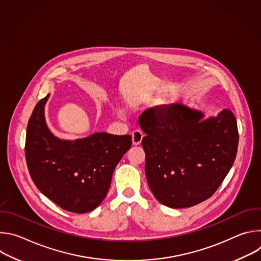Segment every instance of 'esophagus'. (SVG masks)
Returning a JSON list of instances; mask_svg holds the SVG:
<instances>
[{
	"label": "esophagus",
	"mask_w": 261,
	"mask_h": 261,
	"mask_svg": "<svg viewBox=\"0 0 261 261\" xmlns=\"http://www.w3.org/2000/svg\"><path fill=\"white\" fill-rule=\"evenodd\" d=\"M143 138V134L139 130H135L132 132V143L133 145H138L141 143V140Z\"/></svg>",
	"instance_id": "esophagus-1"
}]
</instances>
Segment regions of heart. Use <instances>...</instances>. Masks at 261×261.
<instances>
[{"instance_id": "1", "label": "heart", "mask_w": 261, "mask_h": 261, "mask_svg": "<svg viewBox=\"0 0 261 261\" xmlns=\"http://www.w3.org/2000/svg\"><path fill=\"white\" fill-rule=\"evenodd\" d=\"M150 98H151V95H150V94H145V95H143L142 100H148Z\"/></svg>"}]
</instances>
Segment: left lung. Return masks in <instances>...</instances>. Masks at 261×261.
<instances>
[{
    "mask_svg": "<svg viewBox=\"0 0 261 261\" xmlns=\"http://www.w3.org/2000/svg\"><path fill=\"white\" fill-rule=\"evenodd\" d=\"M204 117L182 103L139 117L147 185L168 207H190L210 198L234 162L239 132L233 114L223 109L217 117Z\"/></svg>",
    "mask_w": 261,
    "mask_h": 261,
    "instance_id": "1",
    "label": "left lung"
}]
</instances>
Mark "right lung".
I'll use <instances>...</instances> for the list:
<instances>
[{"label":"right lung","instance_id":"1","mask_svg":"<svg viewBox=\"0 0 261 261\" xmlns=\"http://www.w3.org/2000/svg\"><path fill=\"white\" fill-rule=\"evenodd\" d=\"M48 97L37 103L28 123L24 151L30 175L39 191L63 210L91 212L105 198L132 137L97 132L75 140L61 139L45 121Z\"/></svg>","mask_w":261,"mask_h":261}]
</instances>
